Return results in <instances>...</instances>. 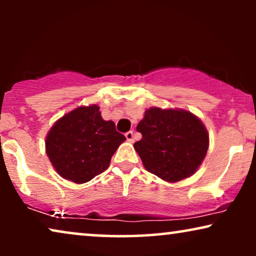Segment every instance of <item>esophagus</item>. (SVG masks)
I'll list each match as a JSON object with an SVG mask.
<instances>
[{
	"label": "esophagus",
	"mask_w": 256,
	"mask_h": 256,
	"mask_svg": "<svg viewBox=\"0 0 256 256\" xmlns=\"http://www.w3.org/2000/svg\"><path fill=\"white\" fill-rule=\"evenodd\" d=\"M126 138H127V140L129 142H132L134 141V132L130 130V132H126Z\"/></svg>",
	"instance_id": "obj_1"
}]
</instances>
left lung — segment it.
<instances>
[{
    "instance_id": "8db88e82",
    "label": "left lung",
    "mask_w": 256,
    "mask_h": 256,
    "mask_svg": "<svg viewBox=\"0 0 256 256\" xmlns=\"http://www.w3.org/2000/svg\"><path fill=\"white\" fill-rule=\"evenodd\" d=\"M136 129L142 138L134 148L143 166L166 182L192 176L208 152V130L188 110L149 108Z\"/></svg>"
}]
</instances>
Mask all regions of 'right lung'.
<instances>
[{
    "label": "right lung",
    "mask_w": 256,
    "mask_h": 256,
    "mask_svg": "<svg viewBox=\"0 0 256 256\" xmlns=\"http://www.w3.org/2000/svg\"><path fill=\"white\" fill-rule=\"evenodd\" d=\"M124 140L114 122L104 121L99 106L92 104L59 118L48 132L45 148L58 174L82 184L110 166L112 156Z\"/></svg>",
    "instance_id": "right-lung-1"
}]
</instances>
